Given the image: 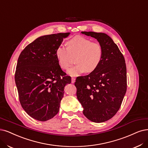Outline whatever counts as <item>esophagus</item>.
<instances>
[{
    "mask_svg": "<svg viewBox=\"0 0 148 148\" xmlns=\"http://www.w3.org/2000/svg\"><path fill=\"white\" fill-rule=\"evenodd\" d=\"M75 79L74 77L71 78V82H72V84H74L75 82Z\"/></svg>",
    "mask_w": 148,
    "mask_h": 148,
    "instance_id": "1",
    "label": "esophagus"
}]
</instances>
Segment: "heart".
I'll return each instance as SVG.
<instances>
[{"label":"heart","instance_id":"obj_1","mask_svg":"<svg viewBox=\"0 0 148 148\" xmlns=\"http://www.w3.org/2000/svg\"><path fill=\"white\" fill-rule=\"evenodd\" d=\"M67 47L58 46L56 56L59 65L63 69H67L72 63V57L75 56L74 66L68 71L71 76H77L85 72L90 73L100 65L103 50L99 43L82 36H76L67 42Z\"/></svg>","mask_w":148,"mask_h":148}]
</instances>
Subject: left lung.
<instances>
[{
    "label": "left lung",
    "mask_w": 148,
    "mask_h": 148,
    "mask_svg": "<svg viewBox=\"0 0 148 148\" xmlns=\"http://www.w3.org/2000/svg\"><path fill=\"white\" fill-rule=\"evenodd\" d=\"M101 45L103 57L95 71L76 78L77 97L83 113L90 121L102 123L111 119L121 107L127 90L126 66L123 55L112 38L103 33L82 32Z\"/></svg>",
    "instance_id": "1"
}]
</instances>
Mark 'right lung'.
<instances>
[{"label":"right lung","instance_id":"obj_1","mask_svg":"<svg viewBox=\"0 0 148 148\" xmlns=\"http://www.w3.org/2000/svg\"><path fill=\"white\" fill-rule=\"evenodd\" d=\"M70 33L42 36L27 45L18 58L15 82L22 107L32 118L46 121L58 113L65 85L71 84L56 56Z\"/></svg>","mask_w":148,"mask_h":148}]
</instances>
